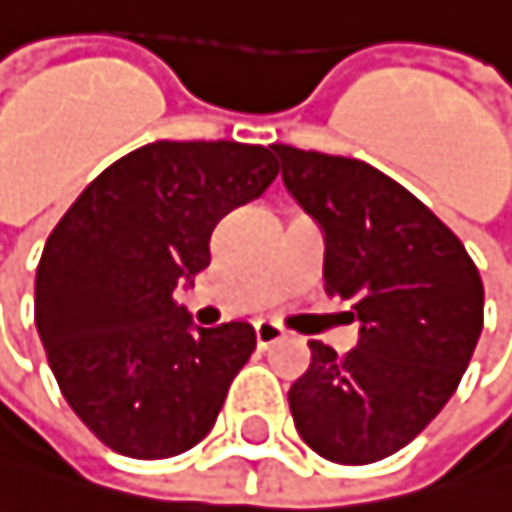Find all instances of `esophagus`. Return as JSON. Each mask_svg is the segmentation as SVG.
<instances>
[{
    "mask_svg": "<svg viewBox=\"0 0 512 512\" xmlns=\"http://www.w3.org/2000/svg\"><path fill=\"white\" fill-rule=\"evenodd\" d=\"M254 338H258V347L267 350L273 344H279L285 338V328L279 322H270V319H261L258 325H254Z\"/></svg>",
    "mask_w": 512,
    "mask_h": 512,
    "instance_id": "34e87169",
    "label": "esophagus"
}]
</instances>
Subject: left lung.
<instances>
[{"instance_id":"obj_1","label":"left lung","mask_w":512,"mask_h":512,"mask_svg":"<svg viewBox=\"0 0 512 512\" xmlns=\"http://www.w3.org/2000/svg\"><path fill=\"white\" fill-rule=\"evenodd\" d=\"M273 153L288 193L325 233V291L362 325L350 353L310 341L307 375L288 390L294 427L325 461H384L464 378L482 331L479 270L464 242L384 171L288 144Z\"/></svg>"}]
</instances>
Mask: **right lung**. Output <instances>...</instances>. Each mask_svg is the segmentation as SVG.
Returning <instances> with one entry per match:
<instances>
[{
    "mask_svg": "<svg viewBox=\"0 0 512 512\" xmlns=\"http://www.w3.org/2000/svg\"><path fill=\"white\" fill-rule=\"evenodd\" d=\"M279 174L261 144L156 141L104 168L51 230L36 328L79 421L137 461L208 436L254 328H193L174 288L208 267L211 230Z\"/></svg>",
    "mask_w": 512,
    "mask_h": 512,
    "instance_id": "obj_1",
    "label": "right lung"
}]
</instances>
